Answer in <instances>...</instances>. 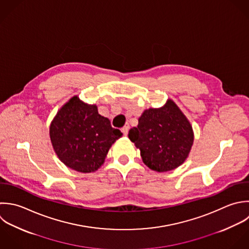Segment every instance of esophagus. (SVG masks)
<instances>
[{
  "instance_id": "1",
  "label": "esophagus",
  "mask_w": 249,
  "mask_h": 249,
  "mask_svg": "<svg viewBox=\"0 0 249 249\" xmlns=\"http://www.w3.org/2000/svg\"><path fill=\"white\" fill-rule=\"evenodd\" d=\"M122 133L125 135V136H127V134H128V131H129V125L128 124H126L122 129Z\"/></svg>"
}]
</instances>
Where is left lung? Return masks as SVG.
<instances>
[{
	"label": "left lung",
	"mask_w": 249,
	"mask_h": 249,
	"mask_svg": "<svg viewBox=\"0 0 249 249\" xmlns=\"http://www.w3.org/2000/svg\"><path fill=\"white\" fill-rule=\"evenodd\" d=\"M128 137L141 150L143 163L159 173L183 164L194 142L190 122L171 99L160 108L145 109Z\"/></svg>",
	"instance_id": "left-lung-1"
}]
</instances>
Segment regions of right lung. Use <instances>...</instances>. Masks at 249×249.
Masks as SVG:
<instances>
[{
	"label": "right lung",
	"mask_w": 249,
	"mask_h": 249,
	"mask_svg": "<svg viewBox=\"0 0 249 249\" xmlns=\"http://www.w3.org/2000/svg\"><path fill=\"white\" fill-rule=\"evenodd\" d=\"M122 135L99 114L96 105L85 104L77 96L59 109L49 127L58 158L70 169L84 174L104 164L109 148Z\"/></svg>",
	"instance_id": "obj_1"
}]
</instances>
